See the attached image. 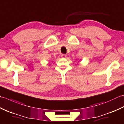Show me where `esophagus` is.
I'll use <instances>...</instances> for the list:
<instances>
[{
	"label": "esophagus",
	"instance_id": "esophagus-1",
	"mask_svg": "<svg viewBox=\"0 0 124 124\" xmlns=\"http://www.w3.org/2000/svg\"><path fill=\"white\" fill-rule=\"evenodd\" d=\"M67 56V55L65 54H61V57L62 58H65Z\"/></svg>",
	"mask_w": 124,
	"mask_h": 124
}]
</instances>
